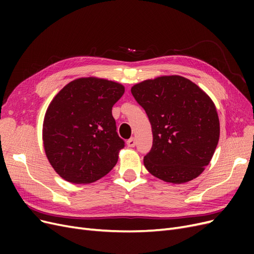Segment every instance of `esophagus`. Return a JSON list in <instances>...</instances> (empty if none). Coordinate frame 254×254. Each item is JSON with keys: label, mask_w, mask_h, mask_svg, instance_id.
I'll return each mask as SVG.
<instances>
[{"label": "esophagus", "mask_w": 254, "mask_h": 254, "mask_svg": "<svg viewBox=\"0 0 254 254\" xmlns=\"http://www.w3.org/2000/svg\"><path fill=\"white\" fill-rule=\"evenodd\" d=\"M135 144H136V139H135V137H133V136L130 137V139L127 141L128 147H134Z\"/></svg>", "instance_id": "34e87169"}]
</instances>
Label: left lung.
Listing matches in <instances>:
<instances>
[{"label":"left lung","mask_w":254,"mask_h":254,"mask_svg":"<svg viewBox=\"0 0 254 254\" xmlns=\"http://www.w3.org/2000/svg\"><path fill=\"white\" fill-rule=\"evenodd\" d=\"M152 129V147L144 157L151 175L172 183L195 179L209 165L219 140L212 99L178 75L161 76L131 88Z\"/></svg>","instance_id":"obj_1"}]
</instances>
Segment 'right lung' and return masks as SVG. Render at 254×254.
Listing matches in <instances>:
<instances>
[{"label": "right lung", "mask_w": 254, "mask_h": 254, "mask_svg": "<svg viewBox=\"0 0 254 254\" xmlns=\"http://www.w3.org/2000/svg\"><path fill=\"white\" fill-rule=\"evenodd\" d=\"M125 88L88 77L67 83L54 97L43 122V145L56 173L75 184L94 182L108 174L125 142L117 132L112 107Z\"/></svg>", "instance_id": "obj_1"}]
</instances>
